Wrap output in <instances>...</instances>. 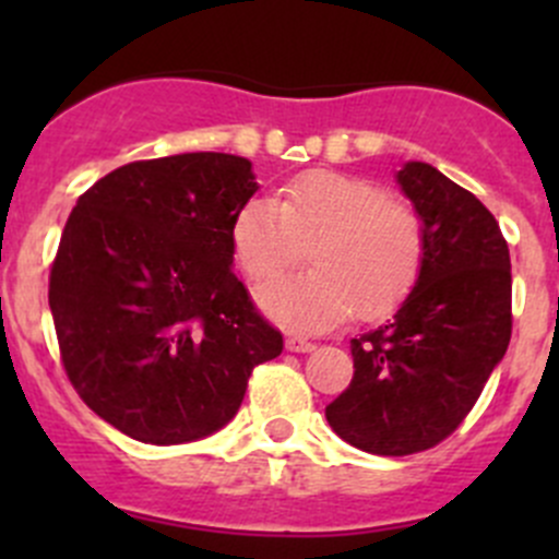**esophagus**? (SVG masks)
<instances>
[{
  "mask_svg": "<svg viewBox=\"0 0 559 559\" xmlns=\"http://www.w3.org/2000/svg\"><path fill=\"white\" fill-rule=\"evenodd\" d=\"M286 348H289V352H297V354H308V352H313L316 346L311 341H306V337L292 335V337H286Z\"/></svg>",
  "mask_w": 559,
  "mask_h": 559,
  "instance_id": "esophagus-1",
  "label": "esophagus"
}]
</instances>
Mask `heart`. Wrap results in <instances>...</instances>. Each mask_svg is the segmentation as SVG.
<instances>
[{"mask_svg": "<svg viewBox=\"0 0 559 559\" xmlns=\"http://www.w3.org/2000/svg\"><path fill=\"white\" fill-rule=\"evenodd\" d=\"M313 267L259 292L270 319L295 330H326L346 319H379L416 284L425 259V224L376 180L330 170L297 175L278 202L248 200L233 218V251L257 284L302 257Z\"/></svg>", "mask_w": 559, "mask_h": 559, "instance_id": "obj_1", "label": "heart"}]
</instances>
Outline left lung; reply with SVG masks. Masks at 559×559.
<instances>
[{
    "label": "left lung",
    "mask_w": 559,
    "mask_h": 559,
    "mask_svg": "<svg viewBox=\"0 0 559 559\" xmlns=\"http://www.w3.org/2000/svg\"><path fill=\"white\" fill-rule=\"evenodd\" d=\"M394 180L425 224L419 278L386 324L354 337L352 384L324 411L343 441L381 456L452 436L511 341V257L492 213L427 162Z\"/></svg>",
    "instance_id": "1"
}]
</instances>
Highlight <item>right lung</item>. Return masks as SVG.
I'll use <instances>...</instances> for the list:
<instances>
[{
    "label": "right lung",
    "instance_id": "right-lung-1",
    "mask_svg": "<svg viewBox=\"0 0 559 559\" xmlns=\"http://www.w3.org/2000/svg\"><path fill=\"white\" fill-rule=\"evenodd\" d=\"M257 189L243 156L197 151L118 167L72 207L50 313L72 386L123 436H213L284 348L233 273V218Z\"/></svg>",
    "mask_w": 559,
    "mask_h": 559
}]
</instances>
